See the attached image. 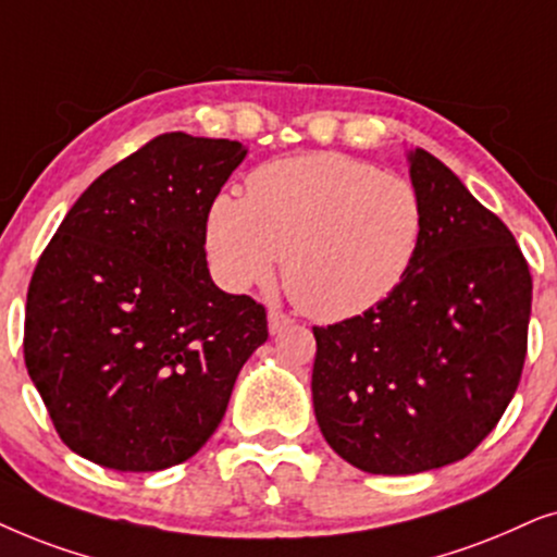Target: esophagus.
<instances>
[{
    "label": "esophagus",
    "instance_id": "obj_1",
    "mask_svg": "<svg viewBox=\"0 0 557 557\" xmlns=\"http://www.w3.org/2000/svg\"><path fill=\"white\" fill-rule=\"evenodd\" d=\"M267 321H270V333H280V331L287 329V325L293 323V318L287 315L285 310L270 308V313H267Z\"/></svg>",
    "mask_w": 557,
    "mask_h": 557
}]
</instances>
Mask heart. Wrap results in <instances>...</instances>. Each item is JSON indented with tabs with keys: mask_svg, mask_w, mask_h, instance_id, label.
<instances>
[{
	"mask_svg": "<svg viewBox=\"0 0 557 557\" xmlns=\"http://www.w3.org/2000/svg\"><path fill=\"white\" fill-rule=\"evenodd\" d=\"M422 234L418 188L341 152L267 162L247 177V196L219 193L206 213V255L226 290L267 285L285 257L287 295L325 323L387 300Z\"/></svg>",
	"mask_w": 557,
	"mask_h": 557,
	"instance_id": "b5f03b06",
	"label": "heart"
}]
</instances>
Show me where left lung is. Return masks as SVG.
<instances>
[{
	"label": "left lung",
	"mask_w": 557,
	"mask_h": 557,
	"mask_svg": "<svg viewBox=\"0 0 557 557\" xmlns=\"http://www.w3.org/2000/svg\"><path fill=\"white\" fill-rule=\"evenodd\" d=\"M425 234L380 306L313 325V407L356 469L405 476L461 461L502 420L528 356L532 274L507 224L425 150L410 154Z\"/></svg>",
	"instance_id": "1"
}]
</instances>
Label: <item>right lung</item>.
I'll list each match as a JSON object with an SVG mask.
<instances>
[{"mask_svg": "<svg viewBox=\"0 0 557 557\" xmlns=\"http://www.w3.org/2000/svg\"><path fill=\"white\" fill-rule=\"evenodd\" d=\"M242 143L168 132L84 190L37 259L25 364L55 433L88 461L160 471L201 450L267 310L213 285L206 213Z\"/></svg>", "mask_w": 557, "mask_h": 557, "instance_id": "obj_1", "label": "right lung"}]
</instances>
